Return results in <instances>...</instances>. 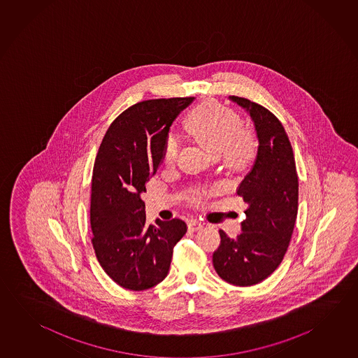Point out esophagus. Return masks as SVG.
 Masks as SVG:
<instances>
[{
    "label": "esophagus",
    "mask_w": 358,
    "mask_h": 358,
    "mask_svg": "<svg viewBox=\"0 0 358 358\" xmlns=\"http://www.w3.org/2000/svg\"><path fill=\"white\" fill-rule=\"evenodd\" d=\"M202 226H203V224H202L201 221L191 220V221L188 222V230H189V231H197V230L202 229Z\"/></svg>",
    "instance_id": "34e87169"
}]
</instances>
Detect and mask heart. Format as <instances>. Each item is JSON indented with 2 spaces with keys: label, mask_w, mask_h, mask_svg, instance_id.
<instances>
[{
  "label": "heart",
  "mask_w": 358,
  "mask_h": 358,
  "mask_svg": "<svg viewBox=\"0 0 358 358\" xmlns=\"http://www.w3.org/2000/svg\"><path fill=\"white\" fill-rule=\"evenodd\" d=\"M189 134L213 157L224 155L225 164L234 170H244L255 153L250 132L243 128V122L231 109L210 101L194 109L186 120ZM180 151V141L170 133L164 142L162 164L172 166Z\"/></svg>",
  "instance_id": "b5f03b06"
}]
</instances>
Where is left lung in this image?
I'll return each mask as SVG.
<instances>
[{
  "instance_id": "8db88e82",
  "label": "left lung",
  "mask_w": 358,
  "mask_h": 358,
  "mask_svg": "<svg viewBox=\"0 0 358 358\" xmlns=\"http://www.w3.org/2000/svg\"><path fill=\"white\" fill-rule=\"evenodd\" d=\"M244 108L257 131V155L238 188L248 203L241 234L230 238L220 230L213 268L221 279L238 287L263 282L282 263L298 213V175L288 134L280 120L263 106L229 96Z\"/></svg>"
}]
</instances>
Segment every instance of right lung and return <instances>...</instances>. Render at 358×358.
I'll use <instances>...</instances> for the list:
<instances>
[{"label":"right lung","mask_w":358,"mask_h":358,"mask_svg":"<svg viewBox=\"0 0 358 358\" xmlns=\"http://www.w3.org/2000/svg\"><path fill=\"white\" fill-rule=\"evenodd\" d=\"M194 99L139 101L113 120L101 141L92 180V244L103 270L122 288L139 292L162 282L187 231L180 219L145 225L142 194L162 162L171 124Z\"/></svg>","instance_id":"right-lung-1"}]
</instances>
